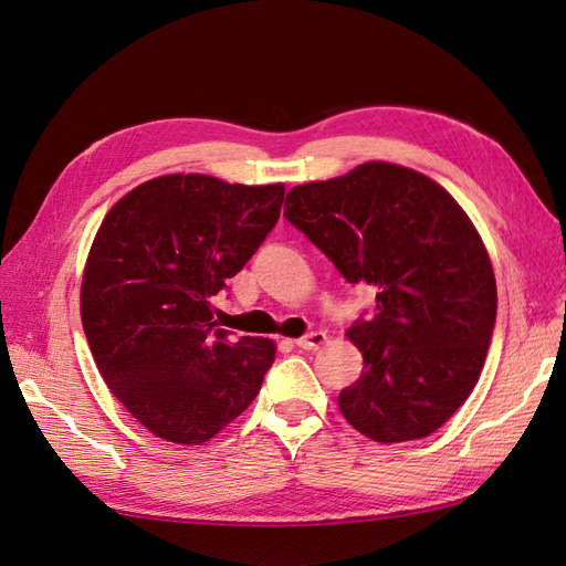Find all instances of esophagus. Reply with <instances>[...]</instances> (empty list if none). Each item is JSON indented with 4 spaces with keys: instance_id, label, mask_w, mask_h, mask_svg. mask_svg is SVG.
<instances>
[{
    "instance_id": "34e87169",
    "label": "esophagus",
    "mask_w": 566,
    "mask_h": 566,
    "mask_svg": "<svg viewBox=\"0 0 566 566\" xmlns=\"http://www.w3.org/2000/svg\"><path fill=\"white\" fill-rule=\"evenodd\" d=\"M325 342H327L325 332H311V335L296 339V346H298V349H306V352H317Z\"/></svg>"
}]
</instances>
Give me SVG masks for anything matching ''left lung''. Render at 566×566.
<instances>
[{"mask_svg":"<svg viewBox=\"0 0 566 566\" xmlns=\"http://www.w3.org/2000/svg\"><path fill=\"white\" fill-rule=\"evenodd\" d=\"M284 217L349 284L375 289V313L349 339L366 370L339 409L375 442L421 440L475 387L497 315V286L475 227L442 186L366 163L286 193Z\"/></svg>","mask_w":566,"mask_h":566,"instance_id":"left-lung-1","label":"left lung"}]
</instances>
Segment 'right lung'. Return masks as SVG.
<instances>
[{
  "label": "right lung",
  "mask_w": 566,
  "mask_h": 566,
  "mask_svg": "<svg viewBox=\"0 0 566 566\" xmlns=\"http://www.w3.org/2000/svg\"><path fill=\"white\" fill-rule=\"evenodd\" d=\"M282 200V184L169 174L99 224L81 284L85 339L114 397L157 438L206 442L260 392L274 344L231 339L210 301L268 239Z\"/></svg>",
  "instance_id": "1"
}]
</instances>
